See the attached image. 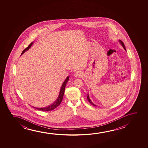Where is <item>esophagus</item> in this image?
Listing matches in <instances>:
<instances>
[{"label": "esophagus", "instance_id": "34e87169", "mask_svg": "<svg viewBox=\"0 0 148 148\" xmlns=\"http://www.w3.org/2000/svg\"><path fill=\"white\" fill-rule=\"evenodd\" d=\"M82 75V74L81 73V72H80V71H77V72H75V74H74V76H75V77H81V76Z\"/></svg>", "mask_w": 148, "mask_h": 148}]
</instances>
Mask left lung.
I'll list each match as a JSON object with an SVG mask.
<instances>
[{
  "label": "left lung",
  "mask_w": 148,
  "mask_h": 148,
  "mask_svg": "<svg viewBox=\"0 0 148 148\" xmlns=\"http://www.w3.org/2000/svg\"><path fill=\"white\" fill-rule=\"evenodd\" d=\"M120 42H121V44L123 46V47L124 49L125 50H126L125 49V46H124V43L122 41L120 40ZM87 99H88V101H89V103H91V105H92L94 106H97L95 105V104H93V103H92V102L91 101V100L90 99H89V95H88V94H87Z\"/></svg>",
  "instance_id": "obj_1"
}]
</instances>
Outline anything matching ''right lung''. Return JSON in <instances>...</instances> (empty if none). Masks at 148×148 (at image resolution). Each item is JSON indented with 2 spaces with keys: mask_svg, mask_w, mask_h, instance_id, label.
Masks as SVG:
<instances>
[{
  "mask_svg": "<svg viewBox=\"0 0 148 148\" xmlns=\"http://www.w3.org/2000/svg\"><path fill=\"white\" fill-rule=\"evenodd\" d=\"M32 44L33 42L31 43L28 46V47H27L25 49L24 51H23L22 53H21V55L24 53L25 51H27V50H28L30 48V47H31V45H32ZM69 79V77H67V78L66 79L65 81L64 82V83H63V84H62V87H61V90H60V94H59V97L58 98L57 101H55L54 103H53L52 105L49 106L47 107L42 108H36L37 109L39 110H40V111H51V110H53L55 109V108H56L58 106H59L60 105V104L61 103V101H62L63 96H64V92H65V87H66V84H67V82L68 81Z\"/></svg>",
  "mask_w": 148,
  "mask_h": 148,
  "instance_id": "1",
  "label": "right lung"
}]
</instances>
